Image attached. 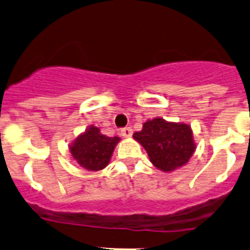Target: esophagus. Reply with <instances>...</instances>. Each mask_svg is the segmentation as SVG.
<instances>
[{"mask_svg": "<svg viewBox=\"0 0 250 250\" xmlns=\"http://www.w3.org/2000/svg\"><path fill=\"white\" fill-rule=\"evenodd\" d=\"M121 134H122L125 138H130L133 134V129L130 127H125L121 130Z\"/></svg>", "mask_w": 250, "mask_h": 250, "instance_id": "1", "label": "esophagus"}]
</instances>
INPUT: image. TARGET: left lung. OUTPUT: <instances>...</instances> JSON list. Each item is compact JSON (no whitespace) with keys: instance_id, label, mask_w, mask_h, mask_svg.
<instances>
[{"instance_id":"8db88e82","label":"left lung","mask_w":250,"mask_h":250,"mask_svg":"<svg viewBox=\"0 0 250 250\" xmlns=\"http://www.w3.org/2000/svg\"><path fill=\"white\" fill-rule=\"evenodd\" d=\"M133 138L144 147L150 162L166 173L188 164L197 149L189 125L169 122L161 117L146 121Z\"/></svg>"}]
</instances>
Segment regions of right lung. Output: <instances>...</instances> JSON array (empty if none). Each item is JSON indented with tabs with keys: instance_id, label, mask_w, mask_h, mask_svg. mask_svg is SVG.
Segmentation results:
<instances>
[{
	"instance_id": "1",
	"label": "right lung",
	"mask_w": 250,
	"mask_h": 250,
	"mask_svg": "<svg viewBox=\"0 0 250 250\" xmlns=\"http://www.w3.org/2000/svg\"><path fill=\"white\" fill-rule=\"evenodd\" d=\"M120 137H107L98 127L89 125L69 144L68 149L74 161L88 171L98 172L111 161Z\"/></svg>"
}]
</instances>
